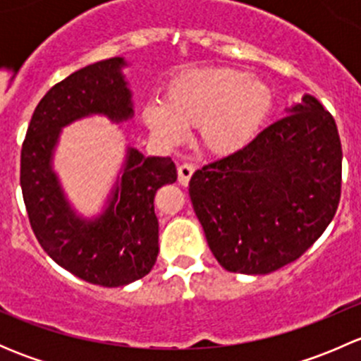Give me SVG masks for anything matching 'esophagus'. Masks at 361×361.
Wrapping results in <instances>:
<instances>
[{
	"instance_id": "esophagus-1",
	"label": "esophagus",
	"mask_w": 361,
	"mask_h": 361,
	"mask_svg": "<svg viewBox=\"0 0 361 361\" xmlns=\"http://www.w3.org/2000/svg\"><path fill=\"white\" fill-rule=\"evenodd\" d=\"M194 173H195L194 164H181V166H178V181H180L183 187H187V185L190 183V178Z\"/></svg>"
}]
</instances>
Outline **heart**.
<instances>
[{
	"label": "heart",
	"instance_id": "1",
	"mask_svg": "<svg viewBox=\"0 0 361 361\" xmlns=\"http://www.w3.org/2000/svg\"><path fill=\"white\" fill-rule=\"evenodd\" d=\"M272 104L269 83L243 69H190L167 83L164 104L143 108V122L154 136L171 145L183 140L185 127H199L202 147L224 157L258 136Z\"/></svg>",
	"mask_w": 361,
	"mask_h": 361
}]
</instances>
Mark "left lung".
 <instances>
[{
	"label": "left lung",
	"mask_w": 361,
	"mask_h": 361,
	"mask_svg": "<svg viewBox=\"0 0 361 361\" xmlns=\"http://www.w3.org/2000/svg\"><path fill=\"white\" fill-rule=\"evenodd\" d=\"M235 154L197 169L194 211L218 264L269 274L325 232L341 199L342 147L334 116L311 94Z\"/></svg>",
	"instance_id": "8db88e82"
}]
</instances>
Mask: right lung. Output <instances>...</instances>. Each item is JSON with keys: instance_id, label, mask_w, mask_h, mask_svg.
Returning <instances> with one entry per match:
<instances>
[{"instance_id": "1", "label": "right lung", "mask_w": 361, "mask_h": 361, "mask_svg": "<svg viewBox=\"0 0 361 361\" xmlns=\"http://www.w3.org/2000/svg\"><path fill=\"white\" fill-rule=\"evenodd\" d=\"M123 57L71 73L43 96L29 122L20 152V187L29 224L50 258L92 285L126 286L152 271L159 255L154 199L176 181L171 157H145L127 147L126 160L103 211L83 218L69 204L52 160L63 127L92 115L127 122L134 115L122 69Z\"/></svg>"}]
</instances>
